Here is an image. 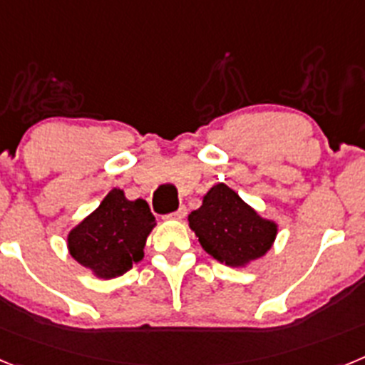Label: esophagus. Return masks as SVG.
I'll use <instances>...</instances> for the list:
<instances>
[{
    "label": "esophagus",
    "instance_id": "34e87169",
    "mask_svg": "<svg viewBox=\"0 0 365 365\" xmlns=\"http://www.w3.org/2000/svg\"><path fill=\"white\" fill-rule=\"evenodd\" d=\"M170 217H172V219H175V221H182V219L186 217V206H180L179 210H177V212H173V214L170 215Z\"/></svg>",
    "mask_w": 365,
    "mask_h": 365
}]
</instances>
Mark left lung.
I'll use <instances>...</instances> for the list:
<instances>
[{"instance_id":"obj_1","label":"left lung","mask_w":365,"mask_h":365,"mask_svg":"<svg viewBox=\"0 0 365 365\" xmlns=\"http://www.w3.org/2000/svg\"><path fill=\"white\" fill-rule=\"evenodd\" d=\"M188 225L206 252L234 269L265 256L278 235V222L257 214L225 182L205 193L202 205L188 215Z\"/></svg>"}]
</instances>
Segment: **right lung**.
<instances>
[{
	"mask_svg": "<svg viewBox=\"0 0 365 365\" xmlns=\"http://www.w3.org/2000/svg\"><path fill=\"white\" fill-rule=\"evenodd\" d=\"M155 225L144 199L130 201L124 190L113 188L96 210L71 228L67 250L95 278H118L143 259Z\"/></svg>",
	"mask_w": 365,
	"mask_h": 365,
	"instance_id": "add662e5",
	"label": "right lung"
}]
</instances>
